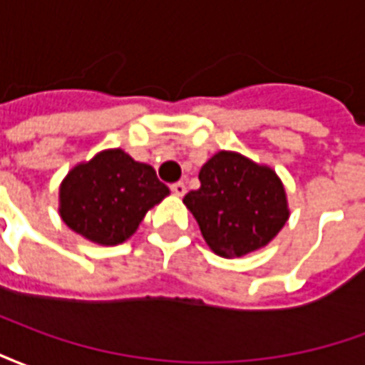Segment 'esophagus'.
Listing matches in <instances>:
<instances>
[{
	"instance_id": "obj_1",
	"label": "esophagus",
	"mask_w": 365,
	"mask_h": 365,
	"mask_svg": "<svg viewBox=\"0 0 365 365\" xmlns=\"http://www.w3.org/2000/svg\"><path fill=\"white\" fill-rule=\"evenodd\" d=\"M170 190L174 191L175 195H180V197H182V195H185L187 187H185V183H183V182H175V183H172V185H170Z\"/></svg>"
}]
</instances>
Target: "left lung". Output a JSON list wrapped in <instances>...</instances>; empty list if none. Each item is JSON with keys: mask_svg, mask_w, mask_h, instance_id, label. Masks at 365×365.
Wrapping results in <instances>:
<instances>
[{"mask_svg": "<svg viewBox=\"0 0 365 365\" xmlns=\"http://www.w3.org/2000/svg\"><path fill=\"white\" fill-rule=\"evenodd\" d=\"M199 190L183 203L215 254L238 258L266 246L289 217L285 190L274 170L237 152H219L199 172Z\"/></svg>", "mask_w": 365, "mask_h": 365, "instance_id": "1", "label": "left lung"}]
</instances>
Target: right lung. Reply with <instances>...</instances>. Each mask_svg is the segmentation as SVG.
<instances>
[{
    "label": "right lung",
    "instance_id": "add662e5",
    "mask_svg": "<svg viewBox=\"0 0 365 365\" xmlns=\"http://www.w3.org/2000/svg\"><path fill=\"white\" fill-rule=\"evenodd\" d=\"M168 193L154 168L119 148L105 150L66 175L60 185V217L97 245H120Z\"/></svg>",
    "mask_w": 365,
    "mask_h": 365
}]
</instances>
